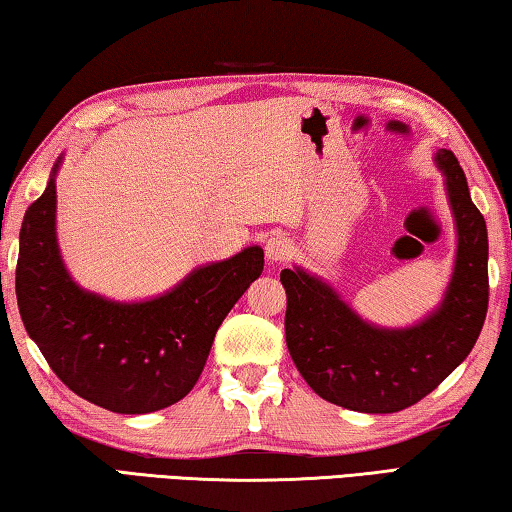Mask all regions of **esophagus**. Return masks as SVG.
<instances>
[{
  "instance_id": "34e87169",
  "label": "esophagus",
  "mask_w": 512,
  "mask_h": 512,
  "mask_svg": "<svg viewBox=\"0 0 512 512\" xmlns=\"http://www.w3.org/2000/svg\"><path fill=\"white\" fill-rule=\"evenodd\" d=\"M290 254V242L281 236H274L270 240H265V258L267 263H281L283 258H288Z\"/></svg>"
}]
</instances>
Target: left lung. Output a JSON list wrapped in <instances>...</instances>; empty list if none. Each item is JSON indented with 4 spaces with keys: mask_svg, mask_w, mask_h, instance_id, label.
<instances>
[{
    "mask_svg": "<svg viewBox=\"0 0 512 512\" xmlns=\"http://www.w3.org/2000/svg\"><path fill=\"white\" fill-rule=\"evenodd\" d=\"M445 174L458 247L442 304L406 329L365 322L329 283L301 267L283 270L286 342L299 374L322 399L358 413H397L433 392L463 363L488 313V229L449 149L435 152Z\"/></svg>",
    "mask_w": 512,
    "mask_h": 512,
    "instance_id": "obj_1",
    "label": "left lung"
}]
</instances>
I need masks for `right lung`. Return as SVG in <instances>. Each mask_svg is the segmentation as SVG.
Here are the masks:
<instances>
[{
	"label": "right lung",
	"instance_id": "right-lung-1",
	"mask_svg": "<svg viewBox=\"0 0 512 512\" xmlns=\"http://www.w3.org/2000/svg\"><path fill=\"white\" fill-rule=\"evenodd\" d=\"M20 229L15 295L29 338L74 395L111 413L142 415L195 388L224 317L263 272V249L247 247L201 265L147 301L106 299L79 288L56 242V172Z\"/></svg>",
	"mask_w": 512,
	"mask_h": 512
}]
</instances>
